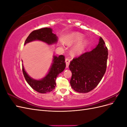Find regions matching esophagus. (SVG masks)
Here are the masks:
<instances>
[{
  "label": "esophagus",
  "instance_id": "esophagus-1",
  "mask_svg": "<svg viewBox=\"0 0 127 127\" xmlns=\"http://www.w3.org/2000/svg\"><path fill=\"white\" fill-rule=\"evenodd\" d=\"M65 61H66V68H68L69 67V63H70V59L69 58H66L65 59Z\"/></svg>",
  "mask_w": 127,
  "mask_h": 127
}]
</instances>
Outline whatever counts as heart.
<instances>
[{
	"mask_svg": "<svg viewBox=\"0 0 127 127\" xmlns=\"http://www.w3.org/2000/svg\"><path fill=\"white\" fill-rule=\"evenodd\" d=\"M84 38V36L83 34L79 33H71L69 35L67 36L66 39L64 40V43L69 44L73 43H76V42H78L80 41H82ZM86 44V41H85L84 43H82L74 49V51L76 52H80L84 48Z\"/></svg>",
	"mask_w": 127,
	"mask_h": 127,
	"instance_id": "1",
	"label": "heart"
}]
</instances>
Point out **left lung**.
Masks as SVG:
<instances>
[{
  "label": "left lung",
  "instance_id": "left-lung-1",
  "mask_svg": "<svg viewBox=\"0 0 127 127\" xmlns=\"http://www.w3.org/2000/svg\"><path fill=\"white\" fill-rule=\"evenodd\" d=\"M108 51L102 38L92 50L83 53L71 61V88L78 93H88L97 86L106 69Z\"/></svg>",
  "mask_w": 127,
  "mask_h": 127
}]
</instances>
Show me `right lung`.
<instances>
[{"instance_id": "1", "label": "right lung", "mask_w": 127, "mask_h": 127, "mask_svg": "<svg viewBox=\"0 0 127 127\" xmlns=\"http://www.w3.org/2000/svg\"><path fill=\"white\" fill-rule=\"evenodd\" d=\"M52 31V29L50 28L33 31L27 37L24 45L34 41H42L49 45L56 44L58 42V37L53 33ZM65 67L64 57L63 55H60L58 57L53 56L52 63L48 74L41 79H35L28 74L22 64L23 72L27 83L34 90L40 93H49L55 89L57 76L64 70Z\"/></svg>"}]
</instances>
